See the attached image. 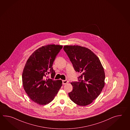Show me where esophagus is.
Here are the masks:
<instances>
[{"mask_svg": "<svg viewBox=\"0 0 130 130\" xmlns=\"http://www.w3.org/2000/svg\"><path fill=\"white\" fill-rule=\"evenodd\" d=\"M67 83H68V81L67 80H62V84L63 85H65Z\"/></svg>", "mask_w": 130, "mask_h": 130, "instance_id": "34e87169", "label": "esophagus"}]
</instances>
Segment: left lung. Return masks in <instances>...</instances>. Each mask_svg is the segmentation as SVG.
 I'll return each instance as SVG.
<instances>
[{
  "mask_svg": "<svg viewBox=\"0 0 130 130\" xmlns=\"http://www.w3.org/2000/svg\"><path fill=\"white\" fill-rule=\"evenodd\" d=\"M75 71L81 73L78 82H73V90L69 93L72 101L79 106L92 103L105 86L104 68L97 56L87 48L79 45H64Z\"/></svg>",
  "mask_w": 130,
  "mask_h": 130,
  "instance_id": "left-lung-1",
  "label": "left lung"
}]
</instances>
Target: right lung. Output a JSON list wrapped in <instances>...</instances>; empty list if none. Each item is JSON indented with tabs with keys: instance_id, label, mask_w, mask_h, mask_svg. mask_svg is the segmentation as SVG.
<instances>
[{
	"instance_id": "add662e5",
	"label": "right lung",
	"mask_w": 130,
	"mask_h": 130,
	"mask_svg": "<svg viewBox=\"0 0 130 130\" xmlns=\"http://www.w3.org/2000/svg\"><path fill=\"white\" fill-rule=\"evenodd\" d=\"M61 45L48 44L39 48L29 56L23 69L22 85L32 101L41 105L54 100L62 86L61 80L46 78L50 70L51 77L55 75L52 67L56 55L62 48Z\"/></svg>"
}]
</instances>
